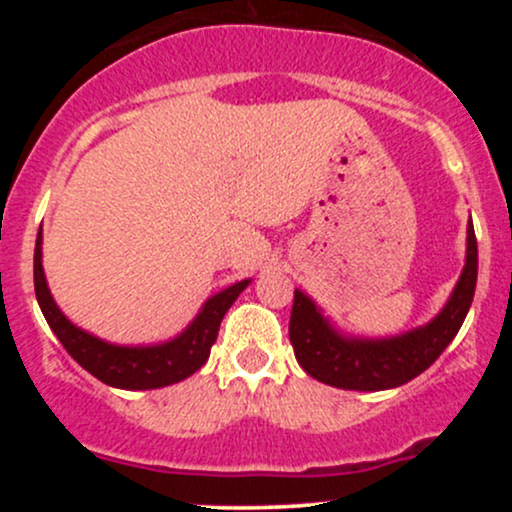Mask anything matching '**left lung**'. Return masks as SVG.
Wrapping results in <instances>:
<instances>
[{
	"mask_svg": "<svg viewBox=\"0 0 512 512\" xmlns=\"http://www.w3.org/2000/svg\"><path fill=\"white\" fill-rule=\"evenodd\" d=\"M477 236L467 226V260L445 308L431 322L390 339H358L334 330L313 298L293 293L289 337L296 361L320 383L342 390L375 392L399 387L421 375L460 332L477 289Z\"/></svg>",
	"mask_w": 512,
	"mask_h": 512,
	"instance_id": "1",
	"label": "left lung"
}]
</instances>
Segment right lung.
<instances>
[{
  "label": "right lung",
  "instance_id": "1",
  "mask_svg": "<svg viewBox=\"0 0 512 512\" xmlns=\"http://www.w3.org/2000/svg\"><path fill=\"white\" fill-rule=\"evenodd\" d=\"M33 281L40 310H43L50 330L57 334V339L67 349V354L93 378L110 387H120V390H156V387L180 383V380L197 373L207 363L211 344L219 337L223 315L240 296V291L250 284V279H245L214 293L202 305L195 320L185 327V332H180L170 342L151 346H117L76 327L57 308L48 289V281H45L43 236L40 233L35 240Z\"/></svg>",
  "mask_w": 512,
  "mask_h": 512
}]
</instances>
